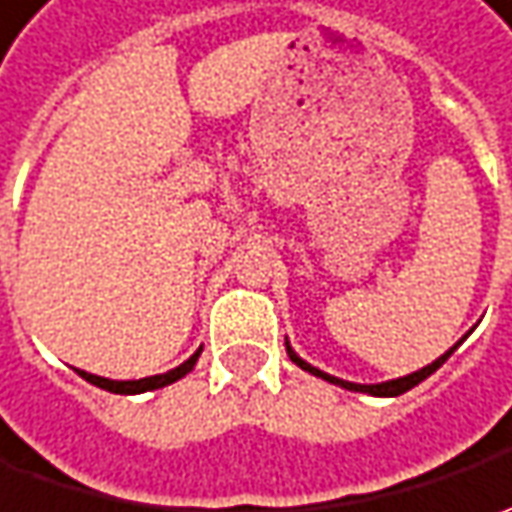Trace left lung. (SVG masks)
Wrapping results in <instances>:
<instances>
[{
	"label": "left lung",
	"mask_w": 512,
	"mask_h": 512,
	"mask_svg": "<svg viewBox=\"0 0 512 512\" xmlns=\"http://www.w3.org/2000/svg\"><path fill=\"white\" fill-rule=\"evenodd\" d=\"M462 344V342H459ZM459 344H453L447 353H442L436 362H430L427 367H422V370H416V373H407V376H399V379H390V382H379V384H356V382H344V379H336V376H330V373H325V370H319V367H313V364H307L302 356H296V350L290 347V342L285 339V347H287V356H290V362H296L302 370H307V373H313V376H319V379H325V382L330 384H339V387H344V390H353V393H370V396H402V393H407L410 387H416L419 382H424L430 373H436L439 367H442L447 359H450V353L459 347Z\"/></svg>",
	"instance_id": "8db88e82"
}]
</instances>
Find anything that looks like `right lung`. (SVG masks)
Wrapping results in <instances>:
<instances>
[{
  "mask_svg": "<svg viewBox=\"0 0 512 512\" xmlns=\"http://www.w3.org/2000/svg\"><path fill=\"white\" fill-rule=\"evenodd\" d=\"M199 353H202V347L182 362L179 367H173L168 373H159V376H148V379H133V382H113V379H102V376H93V373H85V370H76L85 382L96 384V387H102V390H110V393H148V390H159V387H165V384H173L179 382L182 376H187L190 370H193V364L199 362Z\"/></svg>",
  "mask_w": 512,
  "mask_h": 512,
  "instance_id": "right-lung-1",
  "label": "right lung"
}]
</instances>
